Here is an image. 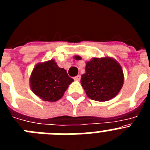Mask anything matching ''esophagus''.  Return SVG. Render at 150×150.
I'll return each mask as SVG.
<instances>
[{
	"mask_svg": "<svg viewBox=\"0 0 150 150\" xmlns=\"http://www.w3.org/2000/svg\"><path fill=\"white\" fill-rule=\"evenodd\" d=\"M80 78H81V76H80V75H77V76L74 77V80H76V81H79V80H80Z\"/></svg>",
	"mask_w": 150,
	"mask_h": 150,
	"instance_id": "obj_1",
	"label": "esophagus"
}]
</instances>
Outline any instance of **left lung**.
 <instances>
[{"label": "left lung", "mask_w": 150, "mask_h": 150, "mask_svg": "<svg viewBox=\"0 0 150 150\" xmlns=\"http://www.w3.org/2000/svg\"><path fill=\"white\" fill-rule=\"evenodd\" d=\"M76 60L81 59L75 55ZM86 73L81 84L87 96L97 101H107L119 94L124 83V74L120 64L109 56L93 58L86 63Z\"/></svg>", "instance_id": "1"}]
</instances>
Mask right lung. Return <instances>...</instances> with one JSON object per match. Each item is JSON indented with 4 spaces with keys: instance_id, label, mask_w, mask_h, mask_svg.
Instances as JSON below:
<instances>
[{
    "instance_id": "right-lung-1",
    "label": "right lung",
    "mask_w": 150,
    "mask_h": 150,
    "mask_svg": "<svg viewBox=\"0 0 150 150\" xmlns=\"http://www.w3.org/2000/svg\"><path fill=\"white\" fill-rule=\"evenodd\" d=\"M30 89L45 101L55 102L61 99L74 79L67 71L58 66L54 59L37 64L30 76Z\"/></svg>"
}]
</instances>
